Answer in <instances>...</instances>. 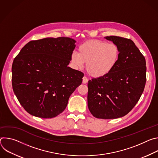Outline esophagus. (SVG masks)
Instances as JSON below:
<instances>
[{
  "instance_id": "obj_1",
  "label": "esophagus",
  "mask_w": 158,
  "mask_h": 158,
  "mask_svg": "<svg viewBox=\"0 0 158 158\" xmlns=\"http://www.w3.org/2000/svg\"><path fill=\"white\" fill-rule=\"evenodd\" d=\"M87 82H88V79L85 76L83 77V78H82V82L84 84H86V83H87Z\"/></svg>"
}]
</instances>
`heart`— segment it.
I'll use <instances>...</instances> for the list:
<instances>
[{"instance_id":"b5f03b06","label":"heart","mask_w":158,"mask_h":158,"mask_svg":"<svg viewBox=\"0 0 158 158\" xmlns=\"http://www.w3.org/2000/svg\"><path fill=\"white\" fill-rule=\"evenodd\" d=\"M120 57L119 47L114 43L100 40H89L82 44L78 53L73 52L71 62L76 69H81L86 63L87 73L93 77H101L110 73Z\"/></svg>"}]
</instances>
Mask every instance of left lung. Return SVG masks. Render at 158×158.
Returning a JSON list of instances; mask_svg holds the SVG:
<instances>
[{
    "label": "left lung",
    "instance_id": "obj_1",
    "mask_svg": "<svg viewBox=\"0 0 158 158\" xmlns=\"http://www.w3.org/2000/svg\"><path fill=\"white\" fill-rule=\"evenodd\" d=\"M105 38L119 47L120 57L110 73L88 81L87 105L94 117L111 119L128 114L139 100L146 82V64L130 39Z\"/></svg>",
    "mask_w": 158,
    "mask_h": 158
}]
</instances>
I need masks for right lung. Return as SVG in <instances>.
Segmentation results:
<instances>
[{"label": "right lung", "mask_w": 158, "mask_h": 158, "mask_svg": "<svg viewBox=\"0 0 158 158\" xmlns=\"http://www.w3.org/2000/svg\"><path fill=\"white\" fill-rule=\"evenodd\" d=\"M75 42L64 37L31 40L14 58L13 91L30 114L46 119L56 117L81 84L84 74L67 67Z\"/></svg>", "instance_id": "add662e5"}]
</instances>
